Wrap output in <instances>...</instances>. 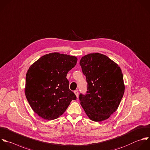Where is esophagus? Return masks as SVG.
<instances>
[{
  "mask_svg": "<svg viewBox=\"0 0 150 150\" xmlns=\"http://www.w3.org/2000/svg\"><path fill=\"white\" fill-rule=\"evenodd\" d=\"M74 93L75 94L76 98H78V96H79V92H78V91H74Z\"/></svg>",
  "mask_w": 150,
  "mask_h": 150,
  "instance_id": "34e87169",
  "label": "esophagus"
}]
</instances>
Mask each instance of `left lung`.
Returning <instances> with one entry per match:
<instances>
[{
	"instance_id": "left-lung-1",
	"label": "left lung",
	"mask_w": 150,
	"mask_h": 150,
	"mask_svg": "<svg viewBox=\"0 0 150 150\" xmlns=\"http://www.w3.org/2000/svg\"><path fill=\"white\" fill-rule=\"evenodd\" d=\"M79 64L88 82L87 94L79 95L80 103L91 120H105L117 109L125 93L122 69L99 52L82 57Z\"/></svg>"
}]
</instances>
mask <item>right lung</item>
Masks as SVG:
<instances>
[{"instance_id":"1","label":"right lung","mask_w":150,"mask_h":150,"mask_svg":"<svg viewBox=\"0 0 150 150\" xmlns=\"http://www.w3.org/2000/svg\"><path fill=\"white\" fill-rule=\"evenodd\" d=\"M77 60L75 56L52 52L42 56L29 67L25 95L31 109L40 117L47 120L58 118L76 99L69 89L66 77Z\"/></svg>"}]
</instances>
